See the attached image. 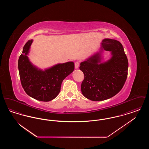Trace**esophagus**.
<instances>
[{"label":"esophagus","instance_id":"34e87169","mask_svg":"<svg viewBox=\"0 0 149 149\" xmlns=\"http://www.w3.org/2000/svg\"><path fill=\"white\" fill-rule=\"evenodd\" d=\"M79 66V62H76V63H75V68L76 69H78Z\"/></svg>","mask_w":149,"mask_h":149}]
</instances>
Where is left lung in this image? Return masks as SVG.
I'll return each mask as SVG.
<instances>
[{
    "label": "left lung",
    "instance_id": "1",
    "mask_svg": "<svg viewBox=\"0 0 149 149\" xmlns=\"http://www.w3.org/2000/svg\"><path fill=\"white\" fill-rule=\"evenodd\" d=\"M104 50L111 57L102 62ZM128 63L123 46L119 41L104 38L99 51L80 63L84 75L81 91L87 99L101 101L109 99L122 89L127 77Z\"/></svg>",
    "mask_w": 149,
    "mask_h": 149
}]
</instances>
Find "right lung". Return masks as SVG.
Here are the masks:
<instances>
[{
  "mask_svg": "<svg viewBox=\"0 0 149 149\" xmlns=\"http://www.w3.org/2000/svg\"><path fill=\"white\" fill-rule=\"evenodd\" d=\"M33 40H29L18 60V70L25 92L34 99L49 102L55 99L60 92L64 79L74 70V63L69 61L56 64L44 70L32 64L29 55Z\"/></svg>",
  "mask_w": 149,
  "mask_h": 149,
  "instance_id": "add662e5",
  "label": "right lung"
}]
</instances>
